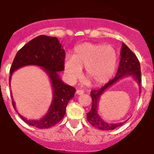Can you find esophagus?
Here are the masks:
<instances>
[{"label": "esophagus", "instance_id": "1", "mask_svg": "<svg viewBox=\"0 0 154 154\" xmlns=\"http://www.w3.org/2000/svg\"><path fill=\"white\" fill-rule=\"evenodd\" d=\"M83 93H84V91L82 90H79V89H78V90L76 91V94H77V95H82Z\"/></svg>", "mask_w": 154, "mask_h": 154}]
</instances>
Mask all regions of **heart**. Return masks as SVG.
Listing matches in <instances>:
<instances>
[{
	"mask_svg": "<svg viewBox=\"0 0 154 154\" xmlns=\"http://www.w3.org/2000/svg\"><path fill=\"white\" fill-rule=\"evenodd\" d=\"M117 65L116 51L112 46L84 43L77 46L72 56L67 55L64 60L65 73L71 82L82 75L85 67V75L93 84L108 81L114 74Z\"/></svg>",
	"mask_w": 154,
	"mask_h": 154,
	"instance_id": "obj_1",
	"label": "heart"
}]
</instances>
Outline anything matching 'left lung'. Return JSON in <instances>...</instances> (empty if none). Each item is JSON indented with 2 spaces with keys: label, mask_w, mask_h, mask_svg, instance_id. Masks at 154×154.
<instances>
[{
  "label": "left lung",
  "mask_w": 154,
  "mask_h": 154,
  "mask_svg": "<svg viewBox=\"0 0 154 154\" xmlns=\"http://www.w3.org/2000/svg\"><path fill=\"white\" fill-rule=\"evenodd\" d=\"M120 62H119V69L116 76L107 82L104 86L101 89L97 90L91 91V97L92 99V109L87 113V120L92 126L98 128L102 130H112L116 128L122 126L125 122L118 123H108L107 122L103 120L101 116L98 113V106L99 104V100L102 95L104 92L107 90L109 88L112 87L114 84L119 81L120 79L131 76L133 79L135 80L138 84L140 90L141 84V71L140 65L138 58L136 56L135 54L123 43L120 51Z\"/></svg>",
  "instance_id": "obj_1"
}]
</instances>
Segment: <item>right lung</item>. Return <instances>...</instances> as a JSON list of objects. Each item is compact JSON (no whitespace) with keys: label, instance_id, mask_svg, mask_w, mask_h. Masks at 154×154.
I'll use <instances>...</instances> for the list:
<instances>
[{"label":"right lung","instance_id":"1","mask_svg":"<svg viewBox=\"0 0 154 154\" xmlns=\"http://www.w3.org/2000/svg\"><path fill=\"white\" fill-rule=\"evenodd\" d=\"M65 50L55 37L39 35L17 51L10 69L9 84L14 72L27 65H36L42 68L46 73L52 88V100L47 113L39 119H28L16 110L15 103L12 97V104L20 117L28 125L38 129H47L56 125L63 119L66 106L74 97L75 89L63 82L58 75L64 68Z\"/></svg>","mask_w":154,"mask_h":154}]
</instances>
